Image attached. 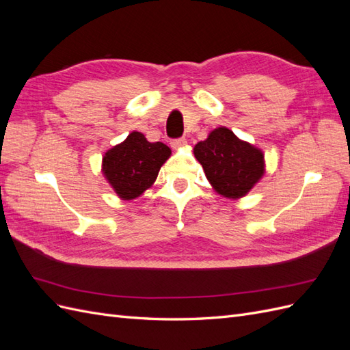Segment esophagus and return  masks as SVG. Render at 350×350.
<instances>
[{
	"instance_id": "34e87169",
	"label": "esophagus",
	"mask_w": 350,
	"mask_h": 350,
	"mask_svg": "<svg viewBox=\"0 0 350 350\" xmlns=\"http://www.w3.org/2000/svg\"><path fill=\"white\" fill-rule=\"evenodd\" d=\"M185 144H187L185 139H175L171 142V146L174 147V149H181V147H184Z\"/></svg>"
}]
</instances>
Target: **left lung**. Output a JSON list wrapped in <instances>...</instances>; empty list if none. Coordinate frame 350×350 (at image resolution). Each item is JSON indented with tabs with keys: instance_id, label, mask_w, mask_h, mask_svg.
Masks as SVG:
<instances>
[{
	"instance_id": "left-lung-1",
	"label": "left lung",
	"mask_w": 350,
	"mask_h": 350,
	"mask_svg": "<svg viewBox=\"0 0 350 350\" xmlns=\"http://www.w3.org/2000/svg\"><path fill=\"white\" fill-rule=\"evenodd\" d=\"M194 156L204 169L211 187L220 196H247L264 175V154L226 126H219L204 142L194 146Z\"/></svg>"
}]
</instances>
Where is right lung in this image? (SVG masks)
<instances>
[{
  "mask_svg": "<svg viewBox=\"0 0 350 350\" xmlns=\"http://www.w3.org/2000/svg\"><path fill=\"white\" fill-rule=\"evenodd\" d=\"M169 156L171 149L166 144L150 143L144 134L133 131L105 153L102 172L120 198L134 200L153 185Z\"/></svg>",
  "mask_w": 350,
  "mask_h": 350,
  "instance_id": "1",
  "label": "right lung"
}]
</instances>
